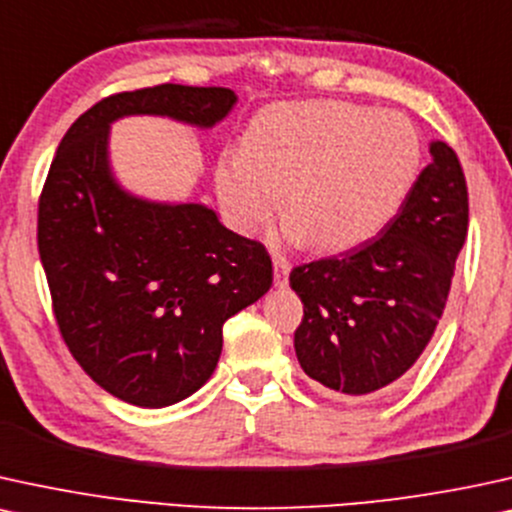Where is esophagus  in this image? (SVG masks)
<instances>
[{"instance_id":"esophagus-1","label":"esophagus","mask_w":512,"mask_h":512,"mask_svg":"<svg viewBox=\"0 0 512 512\" xmlns=\"http://www.w3.org/2000/svg\"><path fill=\"white\" fill-rule=\"evenodd\" d=\"M288 274H290V264L283 260V257L274 255V283H276V288H286L288 286Z\"/></svg>"}]
</instances>
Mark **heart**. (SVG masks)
Listing matches in <instances>:
<instances>
[{"label": "heart", "mask_w": 512, "mask_h": 512, "mask_svg": "<svg viewBox=\"0 0 512 512\" xmlns=\"http://www.w3.org/2000/svg\"><path fill=\"white\" fill-rule=\"evenodd\" d=\"M423 144L399 113L349 101L278 103L250 122L215 181L231 224L252 234L283 193V236L345 252L387 229L416 186Z\"/></svg>", "instance_id": "1"}]
</instances>
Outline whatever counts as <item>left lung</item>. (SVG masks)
Here are the masks:
<instances>
[{
    "label": "left lung",
    "mask_w": 512,
    "mask_h": 512,
    "mask_svg": "<svg viewBox=\"0 0 512 512\" xmlns=\"http://www.w3.org/2000/svg\"><path fill=\"white\" fill-rule=\"evenodd\" d=\"M430 155L378 238L290 271L304 304L297 361L340 397H366L399 380L442 319L468 234V186L454 148L435 139Z\"/></svg>",
    "instance_id": "obj_1"
}]
</instances>
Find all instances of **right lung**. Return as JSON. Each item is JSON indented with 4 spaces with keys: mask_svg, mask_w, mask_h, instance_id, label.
I'll return each mask as SVG.
<instances>
[{
    "mask_svg": "<svg viewBox=\"0 0 512 512\" xmlns=\"http://www.w3.org/2000/svg\"><path fill=\"white\" fill-rule=\"evenodd\" d=\"M224 87L158 84L108 96L58 144L40 198L37 245L63 340L108 394L144 409L191 397L215 373L226 319L271 288L262 243L203 203L127 191L111 165V125L132 115L212 129Z\"/></svg>",
    "mask_w": 512,
    "mask_h": 512,
    "instance_id": "obj_1",
    "label": "right lung"
}]
</instances>
